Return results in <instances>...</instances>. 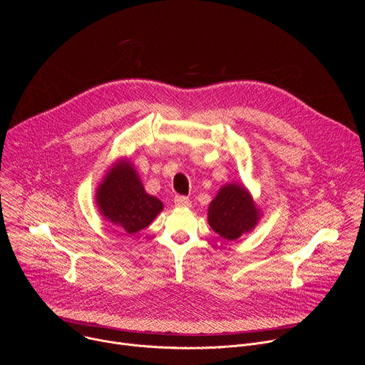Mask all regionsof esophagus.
Instances as JSON below:
<instances>
[{
	"instance_id": "34e87169",
	"label": "esophagus",
	"mask_w": 365,
	"mask_h": 365,
	"mask_svg": "<svg viewBox=\"0 0 365 365\" xmlns=\"http://www.w3.org/2000/svg\"><path fill=\"white\" fill-rule=\"evenodd\" d=\"M175 206L187 207V206H190V200L186 196H175Z\"/></svg>"
}]
</instances>
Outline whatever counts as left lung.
<instances>
[{"instance_id": "left-lung-1", "label": "left lung", "mask_w": 365, "mask_h": 365, "mask_svg": "<svg viewBox=\"0 0 365 365\" xmlns=\"http://www.w3.org/2000/svg\"><path fill=\"white\" fill-rule=\"evenodd\" d=\"M262 217L250 192L240 183L222 186L207 207V222L224 240L234 241L255 228Z\"/></svg>"}]
</instances>
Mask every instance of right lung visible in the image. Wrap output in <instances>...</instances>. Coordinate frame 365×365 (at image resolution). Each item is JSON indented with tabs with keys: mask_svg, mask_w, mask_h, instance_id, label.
I'll list each match as a JSON object with an SVG mask.
<instances>
[{
	"mask_svg": "<svg viewBox=\"0 0 365 365\" xmlns=\"http://www.w3.org/2000/svg\"><path fill=\"white\" fill-rule=\"evenodd\" d=\"M101 215L127 234H135L163 211V203L148 195L133 165L123 159L103 178L95 193Z\"/></svg>",
	"mask_w": 365,
	"mask_h": 365,
	"instance_id": "1",
	"label": "right lung"
}]
</instances>
